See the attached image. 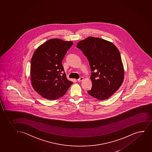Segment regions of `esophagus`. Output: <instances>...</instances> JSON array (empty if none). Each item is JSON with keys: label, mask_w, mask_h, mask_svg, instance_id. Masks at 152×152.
Segmentation results:
<instances>
[{"label": "esophagus", "mask_w": 152, "mask_h": 152, "mask_svg": "<svg viewBox=\"0 0 152 152\" xmlns=\"http://www.w3.org/2000/svg\"><path fill=\"white\" fill-rule=\"evenodd\" d=\"M84 80L83 77H80V79H79L78 80H77V81L79 82H82V80Z\"/></svg>", "instance_id": "esophagus-1"}]
</instances>
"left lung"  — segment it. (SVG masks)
Listing matches in <instances>:
<instances>
[{"instance_id":"8db88e82","label":"left lung","mask_w":152,"mask_h":152,"mask_svg":"<svg viewBox=\"0 0 152 152\" xmlns=\"http://www.w3.org/2000/svg\"><path fill=\"white\" fill-rule=\"evenodd\" d=\"M87 57L91 68L92 86L87 92L97 99H108L124 80L120 53L112 42L99 37H88L77 44Z\"/></svg>"}]
</instances>
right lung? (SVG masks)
<instances>
[{
  "label": "right lung",
  "mask_w": 152,
  "mask_h": 152,
  "mask_svg": "<svg viewBox=\"0 0 152 152\" xmlns=\"http://www.w3.org/2000/svg\"><path fill=\"white\" fill-rule=\"evenodd\" d=\"M72 41L49 39L35 50L30 65L31 82L34 90L45 99H57L66 93L73 83L68 80L62 62Z\"/></svg>",
  "instance_id": "obj_1"
}]
</instances>
